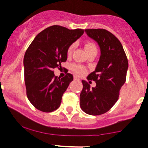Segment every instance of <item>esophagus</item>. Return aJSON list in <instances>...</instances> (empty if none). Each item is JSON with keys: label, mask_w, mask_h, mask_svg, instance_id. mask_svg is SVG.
I'll list each match as a JSON object with an SVG mask.
<instances>
[{"label": "esophagus", "mask_w": 148, "mask_h": 148, "mask_svg": "<svg viewBox=\"0 0 148 148\" xmlns=\"http://www.w3.org/2000/svg\"><path fill=\"white\" fill-rule=\"evenodd\" d=\"M74 80H77V81L79 80V79L78 78V77H75V76H74Z\"/></svg>", "instance_id": "34e87169"}]
</instances>
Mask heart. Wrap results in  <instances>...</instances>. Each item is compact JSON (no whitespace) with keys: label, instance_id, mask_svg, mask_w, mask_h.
<instances>
[{"label":"heart","instance_id":"b5f03b06","mask_svg":"<svg viewBox=\"0 0 148 148\" xmlns=\"http://www.w3.org/2000/svg\"><path fill=\"white\" fill-rule=\"evenodd\" d=\"M84 47L88 54L91 53V52H97V46H96V45L95 44L94 42L90 41V40H87V41L85 42ZM74 49H75V44H71V45L69 46L67 49V52H66L68 57H71V54H73ZM71 69L74 71V74H77L79 76L84 75L86 72V69L84 66H82V65L76 64L71 65Z\"/></svg>","mask_w":148,"mask_h":148}]
</instances>
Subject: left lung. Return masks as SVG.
<instances>
[{"label": "left lung", "mask_w": 148, "mask_h": 148, "mask_svg": "<svg viewBox=\"0 0 148 148\" xmlns=\"http://www.w3.org/2000/svg\"><path fill=\"white\" fill-rule=\"evenodd\" d=\"M85 32L94 40L101 49L94 71L87 77L96 82V87L82 80L80 106L87 114L99 116L109 111L119 97L120 90L126 80L128 62L121 42L105 29H87Z\"/></svg>", "instance_id": "8db88e82"}]
</instances>
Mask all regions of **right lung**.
I'll list each match as a JSON object with an SVG mask.
<instances>
[{
	"instance_id": "right-lung-1",
	"label": "right lung",
	"mask_w": 148,
	"mask_h": 148,
	"mask_svg": "<svg viewBox=\"0 0 148 148\" xmlns=\"http://www.w3.org/2000/svg\"><path fill=\"white\" fill-rule=\"evenodd\" d=\"M84 34V29L52 25L38 34L24 56L25 82L29 102L40 111L52 112L60 107L62 95L73 81L67 73L57 78L53 69L67 60L69 45Z\"/></svg>"
}]
</instances>
